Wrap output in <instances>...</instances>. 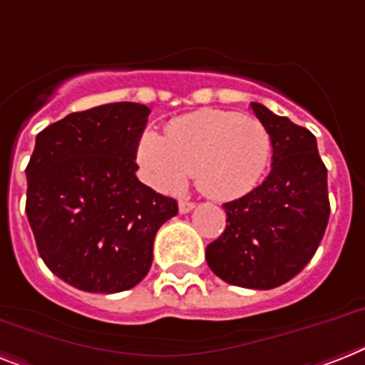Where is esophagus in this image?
<instances>
[{
    "instance_id": "esophagus-1",
    "label": "esophagus",
    "mask_w": 365,
    "mask_h": 365,
    "mask_svg": "<svg viewBox=\"0 0 365 365\" xmlns=\"http://www.w3.org/2000/svg\"><path fill=\"white\" fill-rule=\"evenodd\" d=\"M178 206H180V213H189L192 208H195V206H197V204L191 202V200H180V202H178Z\"/></svg>"
}]
</instances>
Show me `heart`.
Returning <instances> with one entry per match:
<instances>
[{"mask_svg": "<svg viewBox=\"0 0 365 365\" xmlns=\"http://www.w3.org/2000/svg\"><path fill=\"white\" fill-rule=\"evenodd\" d=\"M269 157L272 136L262 121L215 108L178 115L165 136L146 129L136 144V159L157 189L176 191L195 170L200 191L217 200L253 191Z\"/></svg>", "mask_w": 365, "mask_h": 365, "instance_id": "obj_1", "label": "heart"}]
</instances>
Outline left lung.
<instances>
[{
    "label": "left lung",
    "mask_w": 365,
    "mask_h": 365,
    "mask_svg": "<svg viewBox=\"0 0 365 365\" xmlns=\"http://www.w3.org/2000/svg\"><path fill=\"white\" fill-rule=\"evenodd\" d=\"M251 108L272 136V170L259 187L223 204L227 227L206 247V262L230 285L268 290L300 274L321 244L328 170L313 133L260 103Z\"/></svg>",
    "instance_id": "left-lung-1"
}]
</instances>
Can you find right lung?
Returning <instances> with one entry per match:
<instances>
[{"mask_svg":"<svg viewBox=\"0 0 365 365\" xmlns=\"http://www.w3.org/2000/svg\"><path fill=\"white\" fill-rule=\"evenodd\" d=\"M150 108L110 103L73 112L38 133L26 168V213L44 264L86 292L114 294L150 272L153 240L174 198L136 178Z\"/></svg>","mask_w":365,"mask_h":365,"instance_id":"right-lung-1","label":"right lung"}]
</instances>
